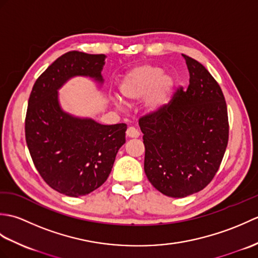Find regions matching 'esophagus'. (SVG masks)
Wrapping results in <instances>:
<instances>
[{"instance_id":"esophagus-1","label":"esophagus","mask_w":258,"mask_h":258,"mask_svg":"<svg viewBox=\"0 0 258 258\" xmlns=\"http://www.w3.org/2000/svg\"><path fill=\"white\" fill-rule=\"evenodd\" d=\"M126 136H127L128 139H138L140 136V132L135 127L131 126V127H128L127 131H126Z\"/></svg>"}]
</instances>
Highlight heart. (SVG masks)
Listing matches in <instances>:
<instances>
[{"label": "heart", "instance_id": "obj_1", "mask_svg": "<svg viewBox=\"0 0 258 258\" xmlns=\"http://www.w3.org/2000/svg\"><path fill=\"white\" fill-rule=\"evenodd\" d=\"M176 79L173 74L163 73L158 65L143 64L131 69L120 80L118 90L126 102H138L144 99L143 106L150 115H157L169 106Z\"/></svg>", "mask_w": 258, "mask_h": 258}]
</instances>
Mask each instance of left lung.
<instances>
[{"label":"left lung","instance_id":"1","mask_svg":"<svg viewBox=\"0 0 258 258\" xmlns=\"http://www.w3.org/2000/svg\"><path fill=\"white\" fill-rule=\"evenodd\" d=\"M187 90H177L169 106L140 119L144 134V171L162 194L182 199L210 184L228 142L227 106L210 72L185 54Z\"/></svg>","mask_w":258,"mask_h":258}]
</instances>
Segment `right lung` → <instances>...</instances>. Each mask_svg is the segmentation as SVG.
<instances>
[{
	"mask_svg": "<svg viewBox=\"0 0 258 258\" xmlns=\"http://www.w3.org/2000/svg\"><path fill=\"white\" fill-rule=\"evenodd\" d=\"M104 54L71 51L55 59L33 86L25 118V139L42 178L58 193L79 197L105 182L125 143L124 123L103 125L65 112L58 90L76 76L104 83Z\"/></svg>",
	"mask_w": 258,
	"mask_h": 258,
	"instance_id": "right-lung-1",
	"label": "right lung"
}]
</instances>
